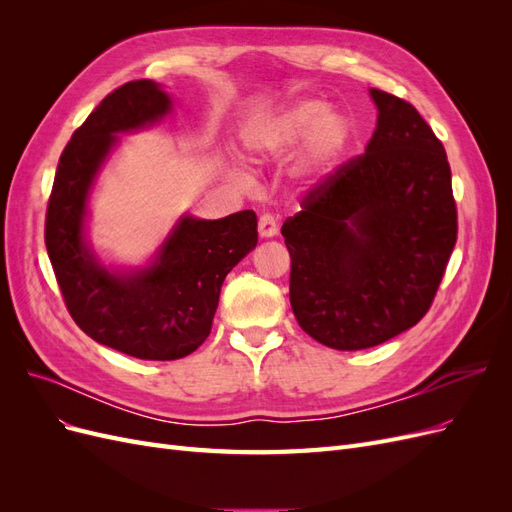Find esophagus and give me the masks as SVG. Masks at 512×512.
<instances>
[{"instance_id": "1", "label": "esophagus", "mask_w": 512, "mask_h": 512, "mask_svg": "<svg viewBox=\"0 0 512 512\" xmlns=\"http://www.w3.org/2000/svg\"><path fill=\"white\" fill-rule=\"evenodd\" d=\"M258 232H260V237H265V239L277 235V220L273 218L271 213L260 215V218H258Z\"/></svg>"}]
</instances>
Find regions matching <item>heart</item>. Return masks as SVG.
Here are the masks:
<instances>
[{
	"instance_id": "obj_1",
	"label": "heart",
	"mask_w": 512,
	"mask_h": 512,
	"mask_svg": "<svg viewBox=\"0 0 512 512\" xmlns=\"http://www.w3.org/2000/svg\"><path fill=\"white\" fill-rule=\"evenodd\" d=\"M350 136V121L342 113L329 111L327 102L299 100L260 121L247 134V147L254 158H280L303 143L301 173L322 177L344 156Z\"/></svg>"
}]
</instances>
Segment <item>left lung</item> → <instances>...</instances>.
<instances>
[{
  "label": "left lung",
  "instance_id": "left-lung-1",
  "mask_svg": "<svg viewBox=\"0 0 512 512\" xmlns=\"http://www.w3.org/2000/svg\"><path fill=\"white\" fill-rule=\"evenodd\" d=\"M369 94L378 123L365 153L309 188L282 226L294 318L335 350H365L414 327L457 241L440 138L404 98Z\"/></svg>",
  "mask_w": 512,
  "mask_h": 512
}]
</instances>
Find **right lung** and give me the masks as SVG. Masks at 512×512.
<instances>
[{"mask_svg":"<svg viewBox=\"0 0 512 512\" xmlns=\"http://www.w3.org/2000/svg\"><path fill=\"white\" fill-rule=\"evenodd\" d=\"M170 98L147 79L111 91L61 151L46 205L44 243L72 320L98 344L145 361L183 359L205 342L224 277L258 243L256 213L185 218L149 269H104L83 241L91 183L117 132L162 119Z\"/></svg>","mask_w":512,"mask_h":512,"instance_id":"right-lung-1","label":"right lung"}]
</instances>
